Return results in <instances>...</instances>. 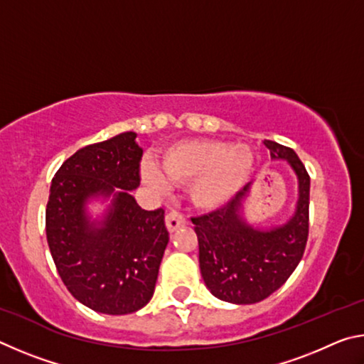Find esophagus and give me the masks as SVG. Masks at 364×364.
Instances as JSON below:
<instances>
[{
    "label": "esophagus",
    "mask_w": 364,
    "mask_h": 364,
    "mask_svg": "<svg viewBox=\"0 0 364 364\" xmlns=\"http://www.w3.org/2000/svg\"><path fill=\"white\" fill-rule=\"evenodd\" d=\"M184 225H186V218H184L181 213L170 212L167 213V217H165V226H167L168 232H173L178 230V228H181Z\"/></svg>",
    "instance_id": "esophagus-1"
}]
</instances>
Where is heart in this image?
<instances>
[{
  "mask_svg": "<svg viewBox=\"0 0 364 364\" xmlns=\"http://www.w3.org/2000/svg\"><path fill=\"white\" fill-rule=\"evenodd\" d=\"M255 152L247 144L218 139H191L173 144L162 154L160 167L146 164L144 180L167 191L168 182L189 184V197L199 208H218L232 200L255 171Z\"/></svg>",
  "mask_w": 364,
  "mask_h": 364,
  "instance_id": "b5f03b06",
  "label": "heart"
}]
</instances>
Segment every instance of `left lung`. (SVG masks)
<instances>
[{
    "instance_id": "left-lung-1",
    "label": "left lung",
    "mask_w": 364,
    "mask_h": 364,
    "mask_svg": "<svg viewBox=\"0 0 364 364\" xmlns=\"http://www.w3.org/2000/svg\"><path fill=\"white\" fill-rule=\"evenodd\" d=\"M271 159L286 160L299 181V199L291 218L271 228L252 226L244 218L250 183L225 207L193 220L199 241V267L215 297L250 305L269 297L297 268L308 239L310 176L291 147L264 139Z\"/></svg>"
}]
</instances>
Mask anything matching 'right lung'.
Instances as JSON below:
<instances>
[{
  "mask_svg": "<svg viewBox=\"0 0 364 364\" xmlns=\"http://www.w3.org/2000/svg\"><path fill=\"white\" fill-rule=\"evenodd\" d=\"M143 149L127 132L78 149L54 175L46 205V239L60 279L80 304L104 315H128L147 305L168 244L164 208L143 210ZM110 198L103 218L87 213L93 198Z\"/></svg>",
  "mask_w": 364,
  "mask_h": 364,
  "instance_id": "add662e5",
  "label": "right lung"
}]
</instances>
